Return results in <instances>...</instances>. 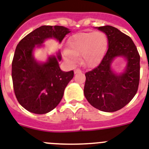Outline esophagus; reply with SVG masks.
I'll return each instance as SVG.
<instances>
[{"label":"esophagus","mask_w":149,"mask_h":149,"mask_svg":"<svg viewBox=\"0 0 149 149\" xmlns=\"http://www.w3.org/2000/svg\"><path fill=\"white\" fill-rule=\"evenodd\" d=\"M74 74H79V73H81V71L80 69H76L74 70Z\"/></svg>","instance_id":"1"}]
</instances>
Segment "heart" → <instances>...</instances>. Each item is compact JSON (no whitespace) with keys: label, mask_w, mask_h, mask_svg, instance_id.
Listing matches in <instances>:
<instances>
[{"label":"heart","mask_w":149,"mask_h":149,"mask_svg":"<svg viewBox=\"0 0 149 149\" xmlns=\"http://www.w3.org/2000/svg\"><path fill=\"white\" fill-rule=\"evenodd\" d=\"M107 45V37L101 32L76 33L68 39V50L64 51V58L70 64L74 65L77 63V56L81 55L84 65L94 67L105 55Z\"/></svg>","instance_id":"b5f03b06"}]
</instances>
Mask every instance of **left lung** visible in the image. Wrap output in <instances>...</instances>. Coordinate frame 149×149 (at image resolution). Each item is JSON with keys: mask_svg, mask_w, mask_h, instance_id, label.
Here are the masks:
<instances>
[{"mask_svg": "<svg viewBox=\"0 0 149 149\" xmlns=\"http://www.w3.org/2000/svg\"><path fill=\"white\" fill-rule=\"evenodd\" d=\"M97 28L107 36L108 50L99 65L85 74L84 94L96 109L115 112L129 104L137 92L140 56L130 36L111 26ZM117 57H123L126 61L120 72L111 66Z\"/></svg>", "mask_w": 149, "mask_h": 149, "instance_id": "1", "label": "left lung"}]
</instances>
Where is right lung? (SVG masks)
Segmentation results:
<instances>
[{
	"label": "right lung",
	"mask_w": 149,
	"mask_h": 149,
	"mask_svg": "<svg viewBox=\"0 0 149 149\" xmlns=\"http://www.w3.org/2000/svg\"><path fill=\"white\" fill-rule=\"evenodd\" d=\"M69 29L62 26H42L19 42L12 61V79L19 104L33 113L45 114L55 109L63 97L64 91L73 78L74 72H63L59 67L60 51L48 55L45 61L34 56L47 39L61 43Z\"/></svg>",
	"instance_id": "right-lung-1"
}]
</instances>
